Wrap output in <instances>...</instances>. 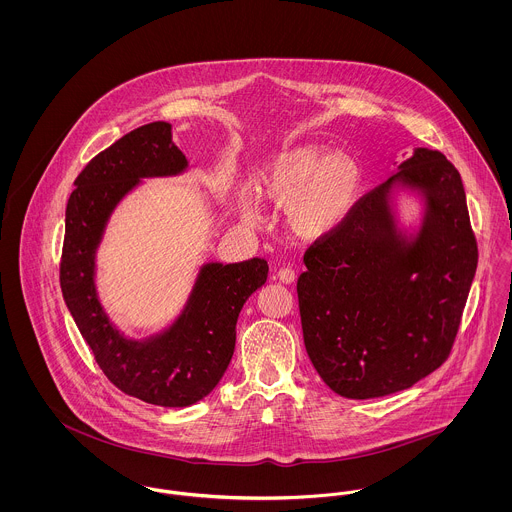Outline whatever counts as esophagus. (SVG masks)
Segmentation results:
<instances>
[{
  "label": "esophagus",
  "mask_w": 512,
  "mask_h": 512,
  "mask_svg": "<svg viewBox=\"0 0 512 512\" xmlns=\"http://www.w3.org/2000/svg\"><path fill=\"white\" fill-rule=\"evenodd\" d=\"M278 280H280V282H284V284H292V282L296 280V273H294V269H290V267L280 269V271H278Z\"/></svg>",
  "instance_id": "1"
}]
</instances>
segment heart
Returning <instances> with one entry per match:
<instances>
[{"instance_id": "1", "label": "heart", "mask_w": 512, "mask_h": 512, "mask_svg": "<svg viewBox=\"0 0 512 512\" xmlns=\"http://www.w3.org/2000/svg\"><path fill=\"white\" fill-rule=\"evenodd\" d=\"M364 187L360 163L345 152H329L323 146L302 144L282 150L257 173V195L288 206V224L304 239L335 234L353 214ZM253 218V208L243 206Z\"/></svg>"}]
</instances>
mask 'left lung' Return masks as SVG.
Instances as JSON below:
<instances>
[{"instance_id": "left-lung-1", "label": "left lung", "mask_w": 512, "mask_h": 512, "mask_svg": "<svg viewBox=\"0 0 512 512\" xmlns=\"http://www.w3.org/2000/svg\"><path fill=\"white\" fill-rule=\"evenodd\" d=\"M395 184L424 198L420 232L397 228ZM298 302L306 351L321 380L349 399L411 388L452 351L477 269V241L458 169L417 148L347 222L304 253Z\"/></svg>"}]
</instances>
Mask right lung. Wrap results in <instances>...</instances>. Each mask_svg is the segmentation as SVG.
I'll return each mask as SVG.
<instances>
[{
  "label": "right lung",
  "mask_w": 512,
  "mask_h": 512,
  "mask_svg": "<svg viewBox=\"0 0 512 512\" xmlns=\"http://www.w3.org/2000/svg\"><path fill=\"white\" fill-rule=\"evenodd\" d=\"M169 122H150L91 159L66 206L60 286L66 306L103 374L120 392L161 407H187L222 380L236 349V323L247 298L269 275L265 259L202 265L181 315L163 333L126 339L105 314L95 288V253L105 226L144 177L187 169Z\"/></svg>",
  "instance_id": "right-lung-1"
}]
</instances>
